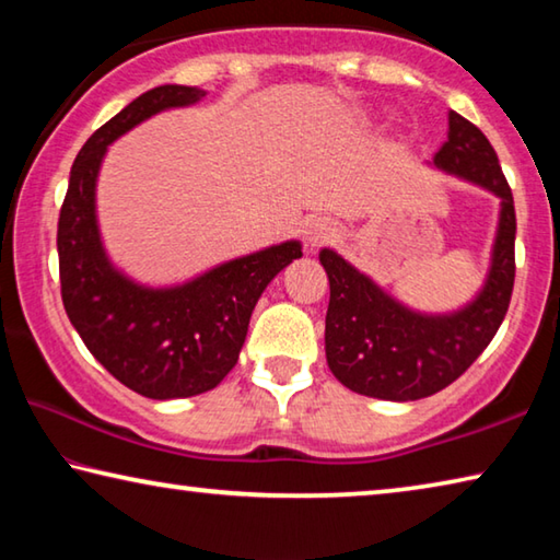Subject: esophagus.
Listing matches in <instances>:
<instances>
[{
	"instance_id": "esophagus-1",
	"label": "esophagus",
	"mask_w": 560,
	"mask_h": 560,
	"mask_svg": "<svg viewBox=\"0 0 560 560\" xmlns=\"http://www.w3.org/2000/svg\"><path fill=\"white\" fill-rule=\"evenodd\" d=\"M336 236V224L328 220V217H308L306 224H303V240L316 249V246L330 242Z\"/></svg>"
}]
</instances>
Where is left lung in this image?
Masks as SVG:
<instances>
[{"label": "left lung", "instance_id": "1", "mask_svg": "<svg viewBox=\"0 0 560 560\" xmlns=\"http://www.w3.org/2000/svg\"><path fill=\"white\" fill-rule=\"evenodd\" d=\"M432 165L501 200L491 264L467 306L450 314H420L358 271L334 249H320L330 283L326 360L348 390L381 400H420L467 371L497 336L514 291V197L494 148L474 122L450 110V132Z\"/></svg>", "mask_w": 560, "mask_h": 560}]
</instances>
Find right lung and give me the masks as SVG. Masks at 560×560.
<instances>
[{"instance_id":"obj_1","label":"right lung","mask_w":560,"mask_h":560,"mask_svg":"<svg viewBox=\"0 0 560 560\" xmlns=\"http://www.w3.org/2000/svg\"><path fill=\"white\" fill-rule=\"evenodd\" d=\"M207 91L158 86L101 126L73 160L59 214L61 299L73 328L106 371L150 400L212 390L240 360L252 311L277 273L301 257L289 240L220 264L175 287H145L106 254L96 183L108 145L160 110L195 106Z\"/></svg>"}]
</instances>
